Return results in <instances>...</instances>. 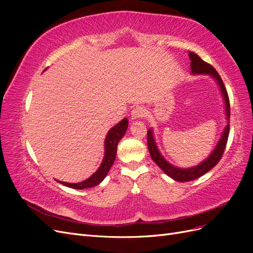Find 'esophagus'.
Instances as JSON below:
<instances>
[{
  "instance_id": "1",
  "label": "esophagus",
  "mask_w": 253,
  "mask_h": 253,
  "mask_svg": "<svg viewBox=\"0 0 253 253\" xmlns=\"http://www.w3.org/2000/svg\"><path fill=\"white\" fill-rule=\"evenodd\" d=\"M145 116V110L142 108V106H136L131 112V118L132 120H137V119H141Z\"/></svg>"
}]
</instances>
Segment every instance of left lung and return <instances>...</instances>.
<instances>
[{
  "label": "left lung",
  "mask_w": 253,
  "mask_h": 253,
  "mask_svg": "<svg viewBox=\"0 0 253 253\" xmlns=\"http://www.w3.org/2000/svg\"><path fill=\"white\" fill-rule=\"evenodd\" d=\"M189 57L191 60V74L192 75H208L212 79L215 80L216 84L219 87L220 95L223 97V100L225 103V114H226V120L227 126H225L223 133L220 135V138L215 145V148L210 153L209 156L207 157L202 163L197 166H193L190 168H178L170 164L168 160L162 155L160 153L157 143L155 140L154 133H153V128L150 127L148 129V148L151 154V157L160 169H162L169 177L176 181L186 182L196 179L201 176L205 175L207 172H209L212 168L215 167L217 163L220 160L223 153L225 151L228 136H229V118H230V103H229V97L227 94L226 87L224 85V82L219 77L218 73L215 71V68L205 62L198 57L196 53L189 51Z\"/></svg>",
  "instance_id": "left-lung-1"
}]
</instances>
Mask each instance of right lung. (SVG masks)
<instances>
[{
  "label": "right lung",
  "instance_id": "obj_1",
  "mask_svg": "<svg viewBox=\"0 0 253 253\" xmlns=\"http://www.w3.org/2000/svg\"><path fill=\"white\" fill-rule=\"evenodd\" d=\"M127 126H128L127 118H124L120 122H118L116 126H114L112 128H110V131L108 132V134H106L105 140H104V156L102 159V163L100 167L98 168V170L93 175H90L87 179L80 182H76V183L64 182L57 179L56 180L68 188L78 189V190L87 189V188H91L99 185V183L105 178V176L108 175L110 169L115 162L118 142L122 137L125 136L127 129Z\"/></svg>",
  "mask_w": 253,
  "mask_h": 253
}]
</instances>
